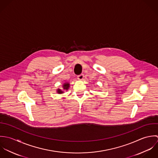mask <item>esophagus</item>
<instances>
[{"instance_id":"obj_1","label":"esophagus","mask_w":158,"mask_h":158,"mask_svg":"<svg viewBox=\"0 0 158 158\" xmlns=\"http://www.w3.org/2000/svg\"><path fill=\"white\" fill-rule=\"evenodd\" d=\"M84 75L83 74H81L77 76V79L79 80H82L84 79Z\"/></svg>"}]
</instances>
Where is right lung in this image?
I'll return each instance as SVG.
<instances>
[{
	"mask_svg": "<svg viewBox=\"0 0 158 158\" xmlns=\"http://www.w3.org/2000/svg\"><path fill=\"white\" fill-rule=\"evenodd\" d=\"M69 84L68 83H65V84H63V89H64V90H68V88H69ZM57 92H58L59 94H63V92L62 90L59 89V90H57Z\"/></svg>",
	"mask_w": 158,
	"mask_h": 158,
	"instance_id": "obj_1",
	"label": "right lung"
}]
</instances>
